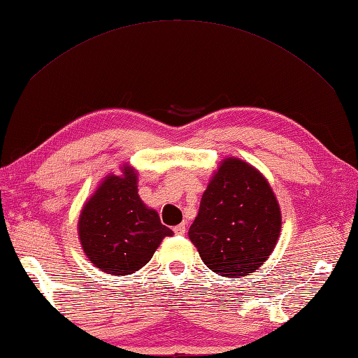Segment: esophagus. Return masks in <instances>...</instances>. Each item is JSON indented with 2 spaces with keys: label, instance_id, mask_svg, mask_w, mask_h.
Segmentation results:
<instances>
[{
  "label": "esophagus",
  "instance_id": "1",
  "mask_svg": "<svg viewBox=\"0 0 358 358\" xmlns=\"http://www.w3.org/2000/svg\"><path fill=\"white\" fill-rule=\"evenodd\" d=\"M173 232H175V234H178V236H183L185 232H186V224L181 223V224H178V226H175Z\"/></svg>",
  "mask_w": 358,
  "mask_h": 358
}]
</instances>
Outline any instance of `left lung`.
Wrapping results in <instances>:
<instances>
[{"mask_svg": "<svg viewBox=\"0 0 358 358\" xmlns=\"http://www.w3.org/2000/svg\"><path fill=\"white\" fill-rule=\"evenodd\" d=\"M282 213L259 170L226 157L203 191L189 239L215 274L241 279L264 264L280 236Z\"/></svg>", "mask_w": 358, "mask_h": 358, "instance_id": "8db88e82", "label": "left lung"}]
</instances>
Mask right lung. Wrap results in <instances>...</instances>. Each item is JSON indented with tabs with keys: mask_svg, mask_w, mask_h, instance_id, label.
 <instances>
[{
	"mask_svg": "<svg viewBox=\"0 0 358 358\" xmlns=\"http://www.w3.org/2000/svg\"><path fill=\"white\" fill-rule=\"evenodd\" d=\"M122 175H108L84 203L78 234L95 268L127 275L143 268L172 229L156 210L146 207L137 189V170L122 166Z\"/></svg>",
	"mask_w": 358,
	"mask_h": 358,
	"instance_id": "1",
	"label": "right lung"
}]
</instances>
